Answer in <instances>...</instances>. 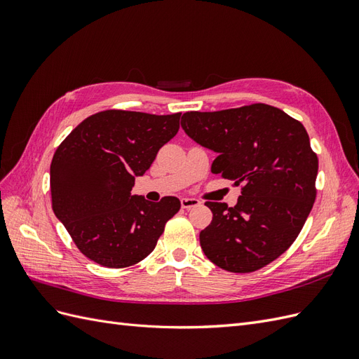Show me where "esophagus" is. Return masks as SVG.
<instances>
[{
	"label": "esophagus",
	"instance_id": "esophagus-1",
	"mask_svg": "<svg viewBox=\"0 0 359 359\" xmlns=\"http://www.w3.org/2000/svg\"><path fill=\"white\" fill-rule=\"evenodd\" d=\"M199 205H201V202L194 198H182L181 199V206L184 210H191V208H194V206H199Z\"/></svg>",
	"mask_w": 359,
	"mask_h": 359
}]
</instances>
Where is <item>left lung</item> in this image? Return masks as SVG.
Here are the masks:
<instances>
[{
	"mask_svg": "<svg viewBox=\"0 0 359 359\" xmlns=\"http://www.w3.org/2000/svg\"><path fill=\"white\" fill-rule=\"evenodd\" d=\"M181 127L194 142L217 153L212 173L243 184L235 206L205 203L212 211V222L199 235L205 256L243 274L283 255L316 199L319 161L307 130L264 103L186 112Z\"/></svg>",
	"mask_w": 359,
	"mask_h": 359,
	"instance_id": "1",
	"label": "left lung"
}]
</instances>
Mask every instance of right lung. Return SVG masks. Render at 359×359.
<instances>
[{"instance_id": "right-lung-1", "label": "right lung", "mask_w": 359, "mask_h": 359, "mask_svg": "<svg viewBox=\"0 0 359 359\" xmlns=\"http://www.w3.org/2000/svg\"><path fill=\"white\" fill-rule=\"evenodd\" d=\"M181 114L109 109L72 130L50 163L52 210L73 243L95 264L132 266L153 252L181 202L132 196L158 149L178 133Z\"/></svg>"}]
</instances>
